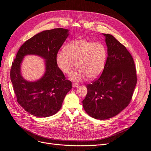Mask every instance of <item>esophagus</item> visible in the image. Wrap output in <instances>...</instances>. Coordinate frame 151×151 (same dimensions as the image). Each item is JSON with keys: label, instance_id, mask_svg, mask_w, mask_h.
<instances>
[{"label": "esophagus", "instance_id": "esophagus-1", "mask_svg": "<svg viewBox=\"0 0 151 151\" xmlns=\"http://www.w3.org/2000/svg\"><path fill=\"white\" fill-rule=\"evenodd\" d=\"M72 86H73V88H76V87L78 86V85L76 84V83H73Z\"/></svg>", "mask_w": 151, "mask_h": 151}]
</instances>
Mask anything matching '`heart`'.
I'll list each match as a JSON object with an SVG mask.
<instances>
[{
	"label": "heart",
	"instance_id": "obj_1",
	"mask_svg": "<svg viewBox=\"0 0 151 151\" xmlns=\"http://www.w3.org/2000/svg\"><path fill=\"white\" fill-rule=\"evenodd\" d=\"M107 59V51L104 44L85 39L71 41L57 52L56 62L65 74H70L76 63L77 68L70 75L71 80L81 82L88 77L94 79L103 72Z\"/></svg>",
	"mask_w": 151,
	"mask_h": 151
}]
</instances>
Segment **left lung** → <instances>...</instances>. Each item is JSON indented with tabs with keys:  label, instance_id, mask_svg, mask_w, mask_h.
Wrapping results in <instances>:
<instances>
[{
	"label": "left lung",
	"instance_id": "8db88e82",
	"mask_svg": "<svg viewBox=\"0 0 151 151\" xmlns=\"http://www.w3.org/2000/svg\"><path fill=\"white\" fill-rule=\"evenodd\" d=\"M107 46V59L101 75L86 85L83 100L86 112L91 117L106 120L127 107L137 84L133 58L126 47L111 35L102 34Z\"/></svg>",
	"mask_w": 151,
	"mask_h": 151
}]
</instances>
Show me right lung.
<instances>
[{
    "instance_id": "obj_1",
    "label": "right lung",
    "mask_w": 151,
    "mask_h": 151,
    "mask_svg": "<svg viewBox=\"0 0 151 151\" xmlns=\"http://www.w3.org/2000/svg\"><path fill=\"white\" fill-rule=\"evenodd\" d=\"M68 32L66 29L57 28L37 34L21 46L12 63L11 80L17 102L34 116L47 117L57 113L72 88L71 82L66 80L56 62V55ZM27 55H38L45 60V73L35 81H26L22 75V61Z\"/></svg>"
}]
</instances>
